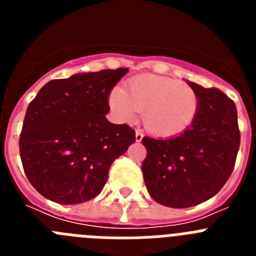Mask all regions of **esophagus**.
Listing matches in <instances>:
<instances>
[{
  "label": "esophagus",
  "mask_w": 256,
  "mask_h": 256,
  "mask_svg": "<svg viewBox=\"0 0 256 256\" xmlns=\"http://www.w3.org/2000/svg\"><path fill=\"white\" fill-rule=\"evenodd\" d=\"M142 138H144V133L141 130H136V142H141Z\"/></svg>",
  "instance_id": "esophagus-1"
}]
</instances>
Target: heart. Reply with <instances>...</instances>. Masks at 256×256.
Masks as SVG:
<instances>
[{
    "instance_id": "b5f03b06",
    "label": "heart",
    "mask_w": 256,
    "mask_h": 256,
    "mask_svg": "<svg viewBox=\"0 0 256 256\" xmlns=\"http://www.w3.org/2000/svg\"><path fill=\"white\" fill-rule=\"evenodd\" d=\"M108 105L122 122L133 120L142 110L144 128L159 137L177 136L194 123L198 96L191 87L168 76L144 74L114 88Z\"/></svg>"
}]
</instances>
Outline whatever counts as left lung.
I'll list each match as a JSON object with an SVG mask.
<instances>
[{
    "instance_id": "left-lung-1",
    "label": "left lung",
    "mask_w": 256,
    "mask_h": 256,
    "mask_svg": "<svg viewBox=\"0 0 256 256\" xmlns=\"http://www.w3.org/2000/svg\"><path fill=\"white\" fill-rule=\"evenodd\" d=\"M198 112L184 132L168 140L144 137L142 162L151 198L169 208H190L216 195L234 168L240 148L236 105L218 88L187 82Z\"/></svg>"
}]
</instances>
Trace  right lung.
I'll return each mask as SVG.
<instances>
[{
    "label": "right lung",
    "mask_w": 256,
    "mask_h": 256,
    "mask_svg": "<svg viewBox=\"0 0 256 256\" xmlns=\"http://www.w3.org/2000/svg\"><path fill=\"white\" fill-rule=\"evenodd\" d=\"M126 68L54 79L26 108L19 140L22 168L32 186L58 204L96 198L108 169L136 141L126 124H112L108 96Z\"/></svg>",
    "instance_id": "obj_1"
}]
</instances>
